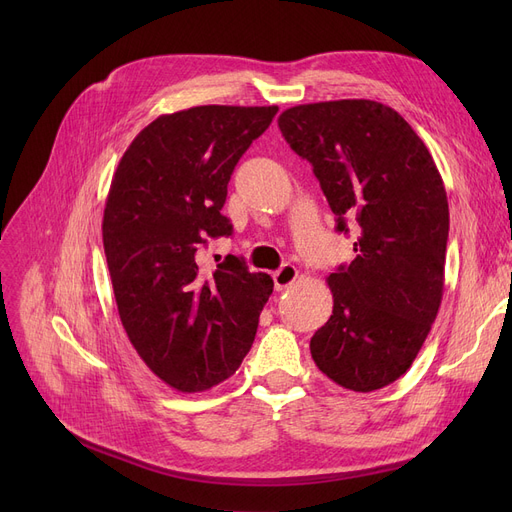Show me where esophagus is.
I'll return each instance as SVG.
<instances>
[{
    "mask_svg": "<svg viewBox=\"0 0 512 512\" xmlns=\"http://www.w3.org/2000/svg\"><path fill=\"white\" fill-rule=\"evenodd\" d=\"M297 278H299V270H297V267L290 265V263L282 265L280 270L274 274V284H276V290H284V288L292 286L294 282H297Z\"/></svg>",
    "mask_w": 512,
    "mask_h": 512,
    "instance_id": "34e87169",
    "label": "esophagus"
}]
</instances>
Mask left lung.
<instances>
[{"mask_svg": "<svg viewBox=\"0 0 512 512\" xmlns=\"http://www.w3.org/2000/svg\"><path fill=\"white\" fill-rule=\"evenodd\" d=\"M278 126L307 159L336 230H357L351 265L330 274L334 309L311 338L319 371L346 390L396 382L432 330L444 292L448 199L432 153L371 99L294 105Z\"/></svg>", "mask_w": 512, "mask_h": 512, "instance_id": "1", "label": "left lung"}]
</instances>
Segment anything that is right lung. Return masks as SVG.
Listing matches in <instances>:
<instances>
[{
  "mask_svg": "<svg viewBox=\"0 0 512 512\" xmlns=\"http://www.w3.org/2000/svg\"><path fill=\"white\" fill-rule=\"evenodd\" d=\"M276 105H197L164 114L124 151L103 209V249L120 321L145 365L178 392L228 380L251 351L274 280L228 255L213 274L197 253L230 236L222 215L234 166Z\"/></svg>",
  "mask_w": 512,
  "mask_h": 512,
  "instance_id": "add662e5",
  "label": "right lung"
}]
</instances>
